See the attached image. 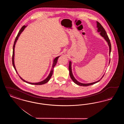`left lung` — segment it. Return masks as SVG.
Here are the masks:
<instances>
[{
	"mask_svg": "<svg viewBox=\"0 0 124 124\" xmlns=\"http://www.w3.org/2000/svg\"><path fill=\"white\" fill-rule=\"evenodd\" d=\"M96 23H97V27L98 28L97 31L98 32H100V35L101 37H102L105 39V40L106 41V42L107 43V44H108L109 47V56H110V53H111V43H110V41L109 40V38L107 36V34L106 33L105 30L104 29V28L103 27V26L101 25V24L99 22H98V21H96ZM110 59H109V64H110ZM71 64H72L71 62V61H69V70L70 76L71 79L72 80V81L74 82V83H75L78 85L83 86H86L93 85L94 84H96V83L99 82L104 75V74L103 75V76L101 78L100 80H98L96 82H94L90 83H82L79 82L74 78L73 75V73H72V72Z\"/></svg>",
	"mask_w": 124,
	"mask_h": 124,
	"instance_id": "obj_1",
	"label": "left lung"
}]
</instances>
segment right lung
Listing matches in <instances>:
<instances>
[{"mask_svg":"<svg viewBox=\"0 0 124 124\" xmlns=\"http://www.w3.org/2000/svg\"><path fill=\"white\" fill-rule=\"evenodd\" d=\"M26 27H27V26H25V25H24L22 27V28H21V29L19 30V32H18V35H17L16 38V39H15L14 43V45H13V54H12V59L13 66V67H14L15 70L16 71V72L17 73V74L18 75L19 77H20V78L23 81H24V82L28 83V84H31V85H43V84H45L46 83L48 82L49 81L50 78L52 76L53 74V69H54L55 66L56 65L57 62V61H58V59L60 57V56H58V57H56L54 59H53V65H52V69H51V71H50V72L49 74L48 75V76H47V78H46L44 80H42L41 81H40V82H39L31 83L28 82V81H25V80H24L23 78H22L21 77H20V76L19 75V74H18V71H17V70H16L15 65V64H14V55H15V53H15V45H16V43H17V40H18V38L19 37L20 35L22 33V32L24 31V29H25Z\"/></svg>","mask_w":124,"mask_h":124,"instance_id":"right-lung-1","label":"right lung"}]
</instances>
